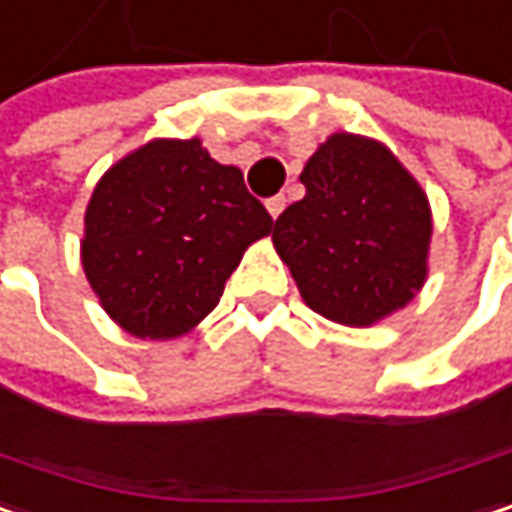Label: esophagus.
I'll use <instances>...</instances> for the list:
<instances>
[{
	"label": "esophagus",
	"mask_w": 512,
	"mask_h": 512,
	"mask_svg": "<svg viewBox=\"0 0 512 512\" xmlns=\"http://www.w3.org/2000/svg\"><path fill=\"white\" fill-rule=\"evenodd\" d=\"M265 209H268V215H271V218H280V215H283V209H286V197H283V194L271 197V200L265 203Z\"/></svg>",
	"instance_id": "obj_1"
}]
</instances>
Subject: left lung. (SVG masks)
Here are the masks:
<instances>
[{
	"mask_svg": "<svg viewBox=\"0 0 512 512\" xmlns=\"http://www.w3.org/2000/svg\"><path fill=\"white\" fill-rule=\"evenodd\" d=\"M303 200L274 224V247L303 303L327 321L374 327L427 280L433 212L418 179L377 138L333 132L309 156Z\"/></svg>",
	"mask_w": 512,
	"mask_h": 512,
	"instance_id": "8db88e82",
	"label": "left lung"
}]
</instances>
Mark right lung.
Wrapping results in <instances>:
<instances>
[{"label": "right lung", "mask_w": 512, "mask_h": 512, "mask_svg": "<svg viewBox=\"0 0 512 512\" xmlns=\"http://www.w3.org/2000/svg\"><path fill=\"white\" fill-rule=\"evenodd\" d=\"M271 226L241 170L212 159L200 138H153L99 176L82 271L120 330L167 342L218 306L244 250Z\"/></svg>", "instance_id": "add662e5"}]
</instances>
